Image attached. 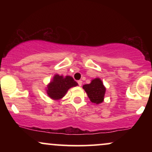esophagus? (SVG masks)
I'll use <instances>...</instances> for the list:
<instances>
[{
    "label": "esophagus",
    "mask_w": 152,
    "mask_h": 152,
    "mask_svg": "<svg viewBox=\"0 0 152 152\" xmlns=\"http://www.w3.org/2000/svg\"><path fill=\"white\" fill-rule=\"evenodd\" d=\"M78 86H81V85H82V81H81V80H79V81H78Z\"/></svg>",
    "instance_id": "obj_1"
}]
</instances>
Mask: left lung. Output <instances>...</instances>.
I'll return each instance as SVG.
<instances>
[{
  "instance_id": "obj_1",
  "label": "left lung",
  "mask_w": 152,
  "mask_h": 152,
  "mask_svg": "<svg viewBox=\"0 0 152 152\" xmlns=\"http://www.w3.org/2000/svg\"><path fill=\"white\" fill-rule=\"evenodd\" d=\"M83 88L86 92L88 98L92 103L99 104L103 102L106 88L100 78H94L89 84L83 85Z\"/></svg>"
}]
</instances>
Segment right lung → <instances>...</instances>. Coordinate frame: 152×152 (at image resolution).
I'll return each instance as SVG.
<instances>
[{"instance_id": "1", "label": "right lung", "mask_w": 152, "mask_h": 152, "mask_svg": "<svg viewBox=\"0 0 152 152\" xmlns=\"http://www.w3.org/2000/svg\"><path fill=\"white\" fill-rule=\"evenodd\" d=\"M76 86H78V83L71 76L64 77L56 74L53 80L47 86V94L53 100H59L66 95L69 88Z\"/></svg>"}]
</instances>
